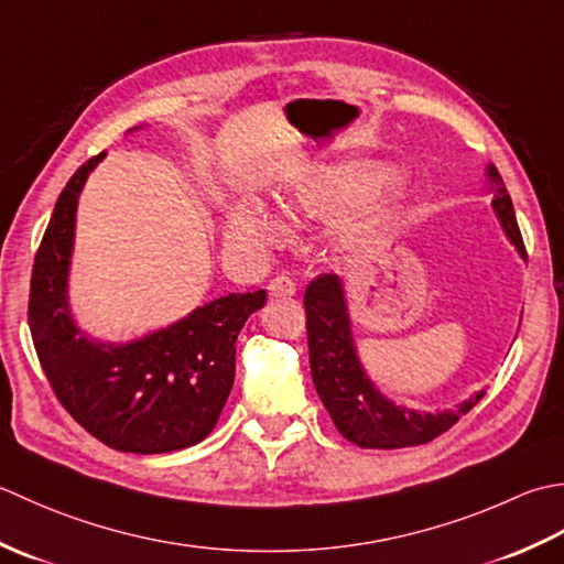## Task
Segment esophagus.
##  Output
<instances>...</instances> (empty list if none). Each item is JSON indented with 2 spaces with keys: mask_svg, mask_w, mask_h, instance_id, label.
<instances>
[{
  "mask_svg": "<svg viewBox=\"0 0 564 564\" xmlns=\"http://www.w3.org/2000/svg\"><path fill=\"white\" fill-rule=\"evenodd\" d=\"M268 292L272 299H284V296H294L296 294V282L284 278V274H280V278H274L270 284H268Z\"/></svg>",
  "mask_w": 564,
  "mask_h": 564,
  "instance_id": "1",
  "label": "esophagus"
}]
</instances>
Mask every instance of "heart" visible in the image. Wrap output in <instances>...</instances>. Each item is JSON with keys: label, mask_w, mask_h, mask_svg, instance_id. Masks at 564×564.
Returning <instances> with one entry per match:
<instances>
[{"label": "heart", "mask_w": 564, "mask_h": 564, "mask_svg": "<svg viewBox=\"0 0 564 564\" xmlns=\"http://www.w3.org/2000/svg\"><path fill=\"white\" fill-rule=\"evenodd\" d=\"M382 180L384 167L377 163L318 170L299 177L282 199L286 206L306 214H328L350 203V207L333 216L326 238L330 248L355 250L370 243L397 216L399 192L397 187H377ZM226 236L238 248L265 250L280 243L284 224L262 202L240 199L228 212Z\"/></svg>", "instance_id": "heart-1"}]
</instances>
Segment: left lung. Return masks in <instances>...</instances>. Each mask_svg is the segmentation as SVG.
I'll use <instances>...</instances> for the list:
<instances>
[{
	"label": "left lung",
	"instance_id": "8db88e82",
	"mask_svg": "<svg viewBox=\"0 0 564 564\" xmlns=\"http://www.w3.org/2000/svg\"><path fill=\"white\" fill-rule=\"evenodd\" d=\"M487 189L494 194L491 206L499 216L503 234L525 258V246L516 224V212L503 180L494 165H487ZM308 362L314 387L328 409L343 438L360 447L394 451V447L423 445L453 429L459 416L485 397V389L455 409L438 413L397 406L372 384L355 350L346 290L338 274H321L304 294Z\"/></svg>",
	"mask_w": 564,
	"mask_h": 564
}]
</instances>
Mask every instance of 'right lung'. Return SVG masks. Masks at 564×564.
Returning a JSON list of instances; mask_svg holds the SVG:
<instances>
[{
	"instance_id": "add662e5",
	"label": "right lung",
	"mask_w": 564,
	"mask_h": 564,
	"mask_svg": "<svg viewBox=\"0 0 564 564\" xmlns=\"http://www.w3.org/2000/svg\"><path fill=\"white\" fill-rule=\"evenodd\" d=\"M101 158H89L55 202L31 272V338L57 401L97 441L138 455L182 451L214 431L234 387L236 338L268 294L218 296L131 343L85 336L67 274L79 192Z\"/></svg>"
}]
</instances>
